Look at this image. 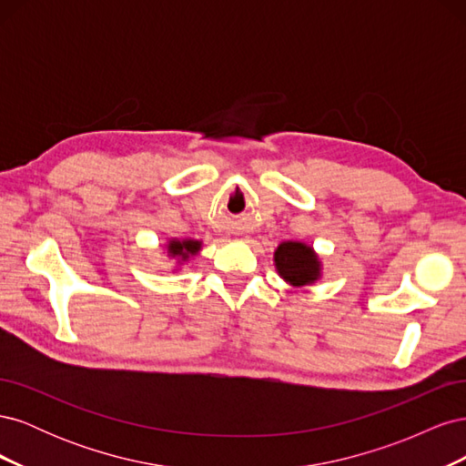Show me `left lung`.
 <instances>
[{
    "instance_id": "left-lung-1",
    "label": "left lung",
    "mask_w": 466,
    "mask_h": 466,
    "mask_svg": "<svg viewBox=\"0 0 466 466\" xmlns=\"http://www.w3.org/2000/svg\"><path fill=\"white\" fill-rule=\"evenodd\" d=\"M278 276L291 288L313 286L322 278L319 252L303 241H281L274 250Z\"/></svg>"
}]
</instances>
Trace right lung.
<instances>
[{
	"mask_svg": "<svg viewBox=\"0 0 466 466\" xmlns=\"http://www.w3.org/2000/svg\"><path fill=\"white\" fill-rule=\"evenodd\" d=\"M163 247H165V257L175 260V270H180L182 266L198 255L204 243L200 241V238H192V237H188V238L171 237V238H167V243Z\"/></svg>",
	"mask_w": 466,
	"mask_h": 466,
	"instance_id": "1",
	"label": "right lung"
}]
</instances>
